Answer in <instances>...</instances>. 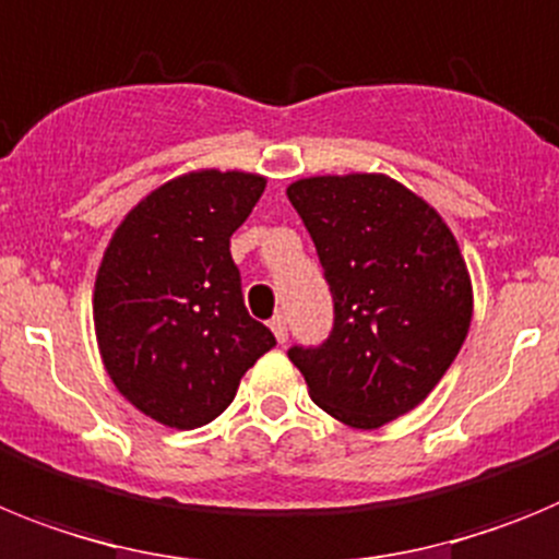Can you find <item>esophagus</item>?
Segmentation results:
<instances>
[{
  "label": "esophagus",
  "mask_w": 559,
  "mask_h": 559,
  "mask_svg": "<svg viewBox=\"0 0 559 559\" xmlns=\"http://www.w3.org/2000/svg\"><path fill=\"white\" fill-rule=\"evenodd\" d=\"M270 329H273V334H275V340H278V343H286V334H289V329H286L284 314H275V318L270 320Z\"/></svg>",
  "instance_id": "1"
}]
</instances>
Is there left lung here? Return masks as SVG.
I'll list each match as a JSON object with an SVG mask.
<instances>
[{
    "mask_svg": "<svg viewBox=\"0 0 559 559\" xmlns=\"http://www.w3.org/2000/svg\"><path fill=\"white\" fill-rule=\"evenodd\" d=\"M286 197L307 225L334 298L318 348H289L314 405L357 430L411 414L439 385L473 320V281L448 222L388 174L298 179Z\"/></svg>",
    "mask_w": 559,
    "mask_h": 559,
    "instance_id": "obj_1",
    "label": "left lung"
}]
</instances>
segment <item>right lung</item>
I'll return each mask as SVG.
<instances>
[{
	"mask_svg": "<svg viewBox=\"0 0 559 559\" xmlns=\"http://www.w3.org/2000/svg\"><path fill=\"white\" fill-rule=\"evenodd\" d=\"M266 177L197 168L145 193L115 227L92 289L109 380L140 414L193 430L225 411L275 346L241 298L230 236Z\"/></svg>",
	"mask_w": 559,
	"mask_h": 559,
	"instance_id": "obj_1",
	"label": "right lung"
}]
</instances>
